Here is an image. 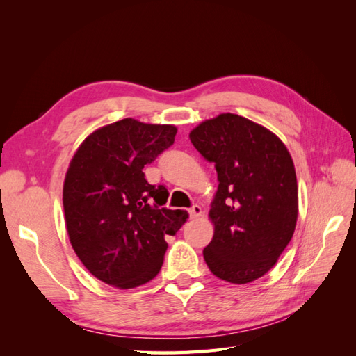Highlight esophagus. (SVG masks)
Instances as JSON below:
<instances>
[{
    "label": "esophagus",
    "instance_id": "1",
    "mask_svg": "<svg viewBox=\"0 0 356 356\" xmlns=\"http://www.w3.org/2000/svg\"><path fill=\"white\" fill-rule=\"evenodd\" d=\"M202 208L199 207V204H193V207L188 209V215L190 218H197V217H202Z\"/></svg>",
    "mask_w": 356,
    "mask_h": 356
}]
</instances>
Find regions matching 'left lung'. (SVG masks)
Returning a JSON list of instances; mask_svg holds the SVG:
<instances>
[{
	"label": "left lung",
	"instance_id": "obj_1",
	"mask_svg": "<svg viewBox=\"0 0 356 356\" xmlns=\"http://www.w3.org/2000/svg\"><path fill=\"white\" fill-rule=\"evenodd\" d=\"M190 141L215 163L220 182L209 211L215 229L203 250L204 261L222 281L252 282L276 264L296 230L293 159L273 132L232 113L200 123Z\"/></svg>",
	"mask_w": 356,
	"mask_h": 356
}]
</instances>
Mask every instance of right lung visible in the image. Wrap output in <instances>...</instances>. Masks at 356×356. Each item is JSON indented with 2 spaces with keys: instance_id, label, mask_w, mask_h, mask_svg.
Here are the masks:
<instances>
[{
  "instance_id": "add662e5",
  "label": "right lung",
  "mask_w": 356,
  "mask_h": 356,
  "mask_svg": "<svg viewBox=\"0 0 356 356\" xmlns=\"http://www.w3.org/2000/svg\"><path fill=\"white\" fill-rule=\"evenodd\" d=\"M177 127L134 118L104 126L75 152L65 182L63 211L70 242L99 281L129 289L160 272L168 243L188 218L163 204L165 186L148 184L144 166L175 141Z\"/></svg>"
}]
</instances>
